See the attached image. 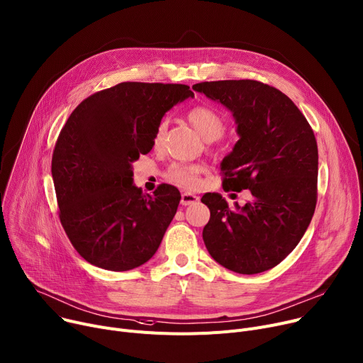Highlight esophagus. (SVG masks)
<instances>
[{
	"label": "esophagus",
	"instance_id": "34e87169",
	"mask_svg": "<svg viewBox=\"0 0 363 363\" xmlns=\"http://www.w3.org/2000/svg\"><path fill=\"white\" fill-rule=\"evenodd\" d=\"M196 202H199V198L196 196V194H191V193H183L182 194L180 203L183 206H189V205H193V203H196Z\"/></svg>",
	"mask_w": 363,
	"mask_h": 363
}]
</instances>
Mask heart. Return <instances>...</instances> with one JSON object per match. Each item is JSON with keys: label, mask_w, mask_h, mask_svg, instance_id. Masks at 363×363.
Here are the masks:
<instances>
[{"label": "heart", "mask_w": 363, "mask_h": 363, "mask_svg": "<svg viewBox=\"0 0 363 363\" xmlns=\"http://www.w3.org/2000/svg\"><path fill=\"white\" fill-rule=\"evenodd\" d=\"M190 125L196 129L206 141H215L224 135L227 129V121L219 111L211 106H194L186 113ZM167 129V122H160L154 132V144L160 145ZM206 167L203 164H173L165 179L170 183L191 190L196 189L201 182V174L205 173Z\"/></svg>", "instance_id": "1"}]
</instances>
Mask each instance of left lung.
<instances>
[{
	"label": "left lung",
	"instance_id": "obj_1",
	"mask_svg": "<svg viewBox=\"0 0 363 363\" xmlns=\"http://www.w3.org/2000/svg\"><path fill=\"white\" fill-rule=\"evenodd\" d=\"M233 111L240 135L220 164L225 191L248 189L252 201L231 211L218 193L202 202L209 255L224 267L255 274L281 263L308 228L317 205L318 150L308 121L282 91L256 79L193 86Z\"/></svg>",
	"mask_w": 363,
	"mask_h": 363
}]
</instances>
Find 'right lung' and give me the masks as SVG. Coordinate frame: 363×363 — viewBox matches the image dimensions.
<instances>
[{"mask_svg":"<svg viewBox=\"0 0 363 363\" xmlns=\"http://www.w3.org/2000/svg\"><path fill=\"white\" fill-rule=\"evenodd\" d=\"M193 96L184 84L128 81L74 108L55 144L52 177L61 224L89 263L125 272L155 255L182 196L172 184L144 194L132 162L152 150L165 111Z\"/></svg>","mask_w":363,"mask_h":363,"instance_id":"obj_1","label":"right lung"}]
</instances>
